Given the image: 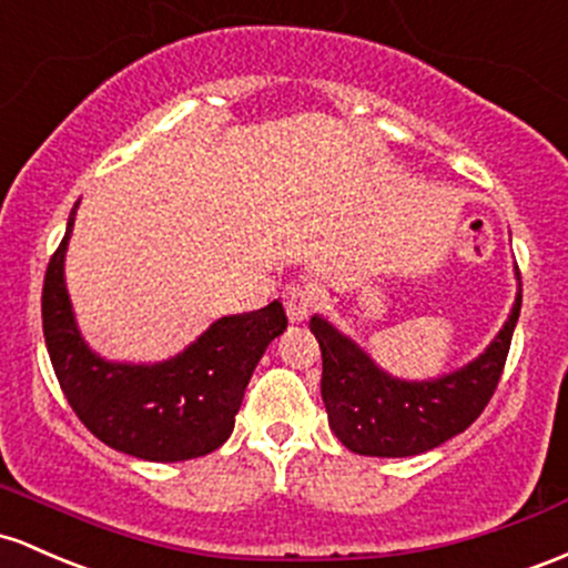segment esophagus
<instances>
[{
    "label": "esophagus",
    "instance_id": "34e87169",
    "mask_svg": "<svg viewBox=\"0 0 568 568\" xmlns=\"http://www.w3.org/2000/svg\"><path fill=\"white\" fill-rule=\"evenodd\" d=\"M283 304L285 313H288L291 323H302L307 321V315L313 313L315 307V291L310 285H288L283 294Z\"/></svg>",
    "mask_w": 568,
    "mask_h": 568
}]
</instances>
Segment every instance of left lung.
Instances as JSON below:
<instances>
[{"label": "left lung", "mask_w": 568, "mask_h": 568, "mask_svg": "<svg viewBox=\"0 0 568 568\" xmlns=\"http://www.w3.org/2000/svg\"><path fill=\"white\" fill-rule=\"evenodd\" d=\"M507 321L477 358L439 377L390 375L328 317H310L323 355L321 396L328 428L347 450L375 458H409L445 445L477 420L494 396L520 317V272Z\"/></svg>", "instance_id": "left-lung-1"}]
</instances>
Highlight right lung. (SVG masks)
I'll list each match as a JSON object with an SVG mask.
<instances>
[{"instance_id":"obj_1","label":"right lung","mask_w":568,"mask_h":568,"mask_svg":"<svg viewBox=\"0 0 568 568\" xmlns=\"http://www.w3.org/2000/svg\"><path fill=\"white\" fill-rule=\"evenodd\" d=\"M80 202L42 285V332L61 390L93 436L153 464L202 458L234 432L253 369L288 326L274 298L253 313L223 315L164 361H110L85 342L67 291L64 261Z\"/></svg>"}]
</instances>
